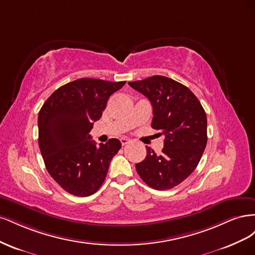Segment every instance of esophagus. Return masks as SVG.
I'll list each match as a JSON object with an SVG mask.
<instances>
[{
	"label": "esophagus",
	"mask_w": 255,
	"mask_h": 255,
	"mask_svg": "<svg viewBox=\"0 0 255 255\" xmlns=\"http://www.w3.org/2000/svg\"><path fill=\"white\" fill-rule=\"evenodd\" d=\"M129 141H130V139H128V138H121V144L122 145L128 144Z\"/></svg>",
	"instance_id": "1"
}]
</instances>
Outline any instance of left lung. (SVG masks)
I'll return each instance as SVG.
<instances>
[{"label":"left lung","mask_w":255,"mask_h":255,"mask_svg":"<svg viewBox=\"0 0 255 255\" xmlns=\"http://www.w3.org/2000/svg\"><path fill=\"white\" fill-rule=\"evenodd\" d=\"M149 99L153 107L151 127L165 136L159 155L146 149L136 164L142 181L156 190L175 187L197 168L207 142V119L198 98L183 84L161 75L128 82Z\"/></svg>","instance_id":"1"}]
</instances>
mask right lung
<instances>
[{"label":"right lung","mask_w":255,"mask_h":255,"mask_svg":"<svg viewBox=\"0 0 255 255\" xmlns=\"http://www.w3.org/2000/svg\"><path fill=\"white\" fill-rule=\"evenodd\" d=\"M125 84L79 79L59 87L42 105L38 144L48 172L69 194L87 197L103 184L121 142L112 138L97 145L89 132L110 97Z\"/></svg>","instance_id":"right-lung-1"}]
</instances>
